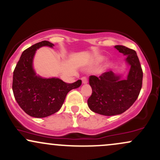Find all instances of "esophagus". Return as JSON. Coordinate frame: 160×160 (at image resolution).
<instances>
[{"mask_svg": "<svg viewBox=\"0 0 160 160\" xmlns=\"http://www.w3.org/2000/svg\"><path fill=\"white\" fill-rule=\"evenodd\" d=\"M82 83H83V84H87V83H88V80H87V77H82Z\"/></svg>", "mask_w": 160, "mask_h": 160, "instance_id": "esophagus-1", "label": "esophagus"}]
</instances>
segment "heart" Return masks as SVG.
I'll use <instances>...</instances> for the list:
<instances>
[{
  "label": "heart",
  "mask_w": 160,
  "mask_h": 160,
  "mask_svg": "<svg viewBox=\"0 0 160 160\" xmlns=\"http://www.w3.org/2000/svg\"><path fill=\"white\" fill-rule=\"evenodd\" d=\"M103 60H104V58L103 57H99L95 60V64H100Z\"/></svg>",
  "instance_id": "heart-1"
}]
</instances>
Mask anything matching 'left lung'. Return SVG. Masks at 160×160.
I'll use <instances>...</instances> for the list:
<instances>
[{
	"mask_svg": "<svg viewBox=\"0 0 160 160\" xmlns=\"http://www.w3.org/2000/svg\"><path fill=\"white\" fill-rule=\"evenodd\" d=\"M126 56L125 63L130 69L127 77L123 73L105 72L99 77L90 76L89 83L92 95L87 100L89 109L106 116L120 115L134 104L142 87L143 71L136 52L123 45H115Z\"/></svg>",
	"mask_w": 160,
	"mask_h": 160,
	"instance_id": "8db88e82",
	"label": "left lung"
}]
</instances>
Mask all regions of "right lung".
<instances>
[{
	"instance_id": "obj_1",
	"label": "right lung",
	"mask_w": 160,
	"mask_h": 160,
	"mask_svg": "<svg viewBox=\"0 0 160 160\" xmlns=\"http://www.w3.org/2000/svg\"><path fill=\"white\" fill-rule=\"evenodd\" d=\"M54 45L42 41L26 49L17 64L13 76V92L16 101L27 115L34 118H45L58 111L68 92L80 87L78 80L73 83H64L57 77L44 78L36 73L33 60L36 50Z\"/></svg>"
}]
</instances>
